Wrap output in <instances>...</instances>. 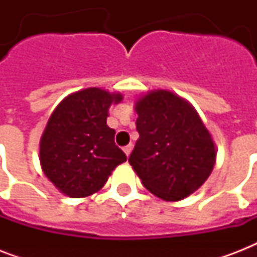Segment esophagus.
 I'll return each instance as SVG.
<instances>
[{"label": "esophagus", "mask_w": 257, "mask_h": 257, "mask_svg": "<svg viewBox=\"0 0 257 257\" xmlns=\"http://www.w3.org/2000/svg\"><path fill=\"white\" fill-rule=\"evenodd\" d=\"M132 149H133V144H132V143L126 145V147H124L125 155H126V156H129V155H131V152H132Z\"/></svg>", "instance_id": "esophagus-1"}]
</instances>
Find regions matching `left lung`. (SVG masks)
I'll return each mask as SVG.
<instances>
[{
  "label": "left lung",
  "mask_w": 257,
  "mask_h": 257,
  "mask_svg": "<svg viewBox=\"0 0 257 257\" xmlns=\"http://www.w3.org/2000/svg\"><path fill=\"white\" fill-rule=\"evenodd\" d=\"M140 137L129 156L141 183L165 201L197 191L211 175L216 148L211 133L187 100L152 90L135 105Z\"/></svg>",
  "instance_id": "obj_1"
}]
</instances>
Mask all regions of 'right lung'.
<instances>
[{
	"label": "right lung",
	"instance_id": "obj_1",
	"mask_svg": "<svg viewBox=\"0 0 257 257\" xmlns=\"http://www.w3.org/2000/svg\"><path fill=\"white\" fill-rule=\"evenodd\" d=\"M120 93L88 88L72 93L52 113L40 141L45 176L69 197H86L104 187L117 165L126 161L106 125Z\"/></svg>",
	"mask_w": 257,
	"mask_h": 257
}]
</instances>
